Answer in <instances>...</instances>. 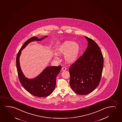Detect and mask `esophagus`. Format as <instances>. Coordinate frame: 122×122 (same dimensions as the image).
<instances>
[{"instance_id": "obj_1", "label": "esophagus", "mask_w": 122, "mask_h": 122, "mask_svg": "<svg viewBox=\"0 0 122 122\" xmlns=\"http://www.w3.org/2000/svg\"><path fill=\"white\" fill-rule=\"evenodd\" d=\"M66 70V68L65 67H62V69H61V70L63 71H65Z\"/></svg>"}]
</instances>
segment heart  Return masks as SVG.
<instances>
[{
    "label": "heart",
    "mask_w": 122,
    "mask_h": 122,
    "mask_svg": "<svg viewBox=\"0 0 122 122\" xmlns=\"http://www.w3.org/2000/svg\"><path fill=\"white\" fill-rule=\"evenodd\" d=\"M80 51V47L78 43L71 41H65L58 46L56 50L58 55H64V59L68 64H73L77 61ZM55 59H58V56H53Z\"/></svg>",
    "instance_id": "1"
}]
</instances>
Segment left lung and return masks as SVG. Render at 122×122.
Here are the masks:
<instances>
[{
    "label": "left lung",
    "instance_id": "1",
    "mask_svg": "<svg viewBox=\"0 0 122 122\" xmlns=\"http://www.w3.org/2000/svg\"><path fill=\"white\" fill-rule=\"evenodd\" d=\"M88 46L83 53L69 69L70 85L79 95L92 92L99 84L103 70V56L95 41L86 36Z\"/></svg>",
    "mask_w": 122,
    "mask_h": 122
}]
</instances>
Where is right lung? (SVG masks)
<instances>
[{
	"instance_id": "add662e5",
	"label": "right lung",
	"mask_w": 122,
	"mask_h": 122,
	"mask_svg": "<svg viewBox=\"0 0 122 122\" xmlns=\"http://www.w3.org/2000/svg\"><path fill=\"white\" fill-rule=\"evenodd\" d=\"M43 37L40 39L33 37L25 42L17 53L16 58V66L20 82L26 90L30 94L38 97L49 96L53 92L56 85V78L61 69V66H47L37 77L28 79L25 77L21 69L20 57L21 51L32 41H41L47 38Z\"/></svg>"
}]
</instances>
